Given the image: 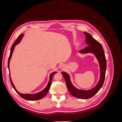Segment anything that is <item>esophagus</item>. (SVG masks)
<instances>
[{
  "label": "esophagus",
  "instance_id": "obj_1",
  "mask_svg": "<svg viewBox=\"0 0 122 122\" xmlns=\"http://www.w3.org/2000/svg\"><path fill=\"white\" fill-rule=\"evenodd\" d=\"M61 68L62 69H64L65 68H64V66H63V65H62V66H61Z\"/></svg>",
  "mask_w": 122,
  "mask_h": 122
}]
</instances>
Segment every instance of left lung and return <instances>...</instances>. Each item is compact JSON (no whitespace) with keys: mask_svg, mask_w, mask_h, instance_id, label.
Returning <instances> with one entry per match:
<instances>
[{"mask_svg":"<svg viewBox=\"0 0 122 122\" xmlns=\"http://www.w3.org/2000/svg\"><path fill=\"white\" fill-rule=\"evenodd\" d=\"M86 35V43L87 47L80 50V53H93L99 61L100 69V76L97 84L94 88L88 90H78L73 86L70 81V77L68 73L62 72L61 74L64 76L68 89L73 96L79 99H87L96 94L98 92L102 87L105 80V72L106 70V60L105 53L101 44L96 40L93 36L87 32H83Z\"/></svg>","mask_w":122,"mask_h":122,"instance_id":"obj_1","label":"left lung"}]
</instances>
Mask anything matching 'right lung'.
I'll list each match as a JSON object with an SVG mask.
<instances>
[{"instance_id": "1", "label": "right lung", "mask_w": 122, "mask_h": 122, "mask_svg": "<svg viewBox=\"0 0 122 122\" xmlns=\"http://www.w3.org/2000/svg\"><path fill=\"white\" fill-rule=\"evenodd\" d=\"M23 36H24L23 34H21L19 36H18V38H17V39L14 42V43H13L12 47H11L10 54V56H9V60H8V68H9V70L10 79V83H11V84H12V86L14 88V89L15 90V91L17 92V93H18V94L20 95V96L21 98H23L24 99H26V100H30V101L38 100L42 99L43 98H44L47 95L48 92L49 88H50L51 84V82H52L53 77V76H54L55 74L57 73V72H52V73L50 75V77H49V81L48 83V84L47 85V86H46V87L44 88V89L43 91H42L41 92H39V93H38L34 94H21V93H19V92H18V91L16 89L14 85V84L12 82V79H11V78H10L9 65H10V60L11 59V57H12V56L13 51L15 49V47L16 45H17L18 44H19L21 40H22V37Z\"/></svg>"}]
</instances>
